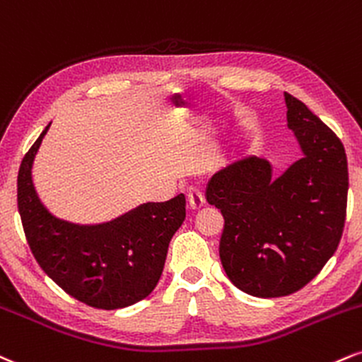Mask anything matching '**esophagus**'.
<instances>
[{
    "label": "esophagus",
    "instance_id": "1",
    "mask_svg": "<svg viewBox=\"0 0 362 362\" xmlns=\"http://www.w3.org/2000/svg\"><path fill=\"white\" fill-rule=\"evenodd\" d=\"M188 203H189V206L193 208V210H199V208L203 206V203H205V197H203V193L199 189L189 188Z\"/></svg>",
    "mask_w": 362,
    "mask_h": 362
}]
</instances>
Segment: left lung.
Masks as SVG:
<instances>
[{
  "mask_svg": "<svg viewBox=\"0 0 362 362\" xmlns=\"http://www.w3.org/2000/svg\"><path fill=\"white\" fill-rule=\"evenodd\" d=\"M284 101L301 159L276 177L269 160L249 156L206 186V202L225 220V273L259 298L291 295L312 281L334 256L346 222L349 174L341 139L290 93Z\"/></svg>",
  "mask_w": 362,
  "mask_h": 362,
  "instance_id": "1",
  "label": "left lung"
}]
</instances>
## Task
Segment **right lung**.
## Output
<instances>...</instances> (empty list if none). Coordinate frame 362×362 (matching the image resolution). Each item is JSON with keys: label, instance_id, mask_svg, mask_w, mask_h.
<instances>
[{"label": "right lung", "instance_id": "right-lung-1", "mask_svg": "<svg viewBox=\"0 0 362 362\" xmlns=\"http://www.w3.org/2000/svg\"><path fill=\"white\" fill-rule=\"evenodd\" d=\"M49 127L18 171V211L33 257L72 298L101 310L130 307L159 283L169 242L186 218L185 194L144 203L103 223L57 218L40 202L32 180L33 160Z\"/></svg>", "mask_w": 362, "mask_h": 362}]
</instances>
